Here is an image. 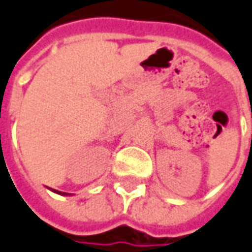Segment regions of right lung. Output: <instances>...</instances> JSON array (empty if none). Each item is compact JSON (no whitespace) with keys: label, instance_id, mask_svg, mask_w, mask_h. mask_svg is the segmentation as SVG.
Returning <instances> with one entry per match:
<instances>
[{"label":"right lung","instance_id":"add662e5","mask_svg":"<svg viewBox=\"0 0 252 252\" xmlns=\"http://www.w3.org/2000/svg\"><path fill=\"white\" fill-rule=\"evenodd\" d=\"M52 191L58 193V194H67V193H63V191H59V190H54V189H52Z\"/></svg>","mask_w":252,"mask_h":252}]
</instances>
